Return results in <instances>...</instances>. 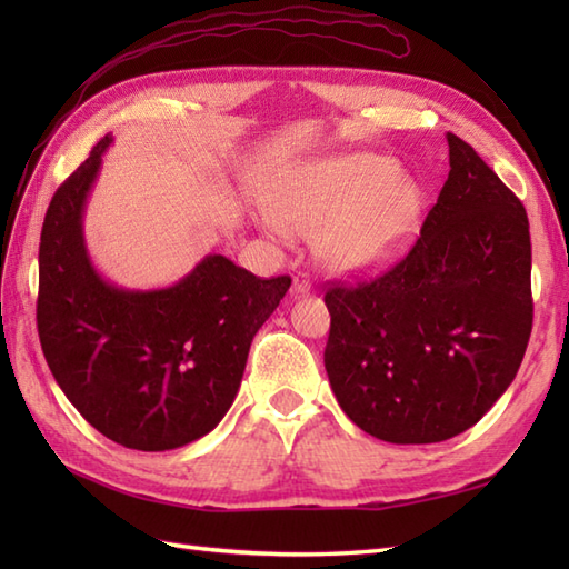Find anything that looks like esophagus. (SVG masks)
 <instances>
[{"label":"esophagus","mask_w":569,"mask_h":569,"mask_svg":"<svg viewBox=\"0 0 569 569\" xmlns=\"http://www.w3.org/2000/svg\"><path fill=\"white\" fill-rule=\"evenodd\" d=\"M312 291V278L308 273H296L293 276V293L296 296H303Z\"/></svg>","instance_id":"obj_1"}]
</instances>
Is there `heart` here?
<instances>
[{
	"label": "heart",
	"instance_id": "heart-1",
	"mask_svg": "<svg viewBox=\"0 0 569 569\" xmlns=\"http://www.w3.org/2000/svg\"><path fill=\"white\" fill-rule=\"evenodd\" d=\"M422 192L389 156L347 153L308 163L276 188V232L316 234L320 259L342 273H377L408 251Z\"/></svg>",
	"mask_w": 569,
	"mask_h": 569
}]
</instances>
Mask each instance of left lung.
<instances>
[{"label": "left lung", "instance_id": "8db88e82", "mask_svg": "<svg viewBox=\"0 0 569 569\" xmlns=\"http://www.w3.org/2000/svg\"><path fill=\"white\" fill-rule=\"evenodd\" d=\"M450 176L401 261L325 293V369L349 420L396 445L479 422L521 367L533 328L523 202L455 134Z\"/></svg>", "mask_w": 569, "mask_h": 569}]
</instances>
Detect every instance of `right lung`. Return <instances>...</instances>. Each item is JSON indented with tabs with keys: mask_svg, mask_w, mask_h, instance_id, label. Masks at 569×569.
<instances>
[{
	"mask_svg": "<svg viewBox=\"0 0 569 569\" xmlns=\"http://www.w3.org/2000/svg\"><path fill=\"white\" fill-rule=\"evenodd\" d=\"M110 143L98 141L48 204L36 325L58 386L94 430L131 450H176L224 418L291 276L259 278L210 253L159 291L107 283L84 249L82 210Z\"/></svg>",
	"mask_w": 569,
	"mask_h": 569,
	"instance_id": "obj_1",
	"label": "right lung"
}]
</instances>
